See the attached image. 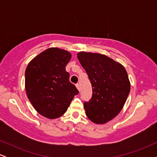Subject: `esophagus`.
Listing matches in <instances>:
<instances>
[{
	"label": "esophagus",
	"mask_w": 157,
	"mask_h": 157,
	"mask_svg": "<svg viewBox=\"0 0 157 157\" xmlns=\"http://www.w3.org/2000/svg\"><path fill=\"white\" fill-rule=\"evenodd\" d=\"M76 87H77V89L80 90V85H79V83H77L76 84Z\"/></svg>",
	"instance_id": "1"
}]
</instances>
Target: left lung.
Wrapping results in <instances>:
<instances>
[{
	"label": "left lung",
	"instance_id": "8db88e82",
	"mask_svg": "<svg viewBox=\"0 0 157 157\" xmlns=\"http://www.w3.org/2000/svg\"><path fill=\"white\" fill-rule=\"evenodd\" d=\"M77 58L89 76L92 97L84 102L86 116L97 124H104L120 112L130 92L125 68L107 56L81 52Z\"/></svg>",
	"mask_w": 157,
	"mask_h": 157
}]
</instances>
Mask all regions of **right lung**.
<instances>
[{"mask_svg":"<svg viewBox=\"0 0 157 157\" xmlns=\"http://www.w3.org/2000/svg\"><path fill=\"white\" fill-rule=\"evenodd\" d=\"M71 55L66 50L49 48L30 61L25 71V88L32 105L48 119L60 117L79 93L69 81L66 66Z\"/></svg>","mask_w":157,"mask_h":157,"instance_id":"1","label":"right lung"}]
</instances>
